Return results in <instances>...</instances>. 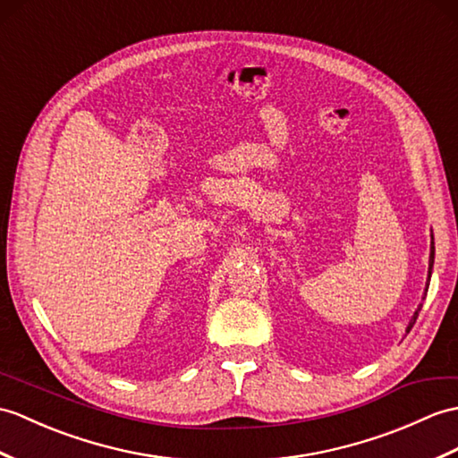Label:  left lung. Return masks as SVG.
I'll return each instance as SVG.
<instances>
[{
	"mask_svg": "<svg viewBox=\"0 0 458 458\" xmlns=\"http://www.w3.org/2000/svg\"><path fill=\"white\" fill-rule=\"evenodd\" d=\"M433 258H435V248H433V242H431V255H429V277H431V267H433ZM429 286V284H428ZM420 310H421V308H418V312L416 314H413V320L410 322V327H408V332H410V329H411V326L413 324H416V320H418V314H420Z\"/></svg>",
	"mask_w": 458,
	"mask_h": 458,
	"instance_id": "8db88e82",
	"label": "left lung"
}]
</instances>
